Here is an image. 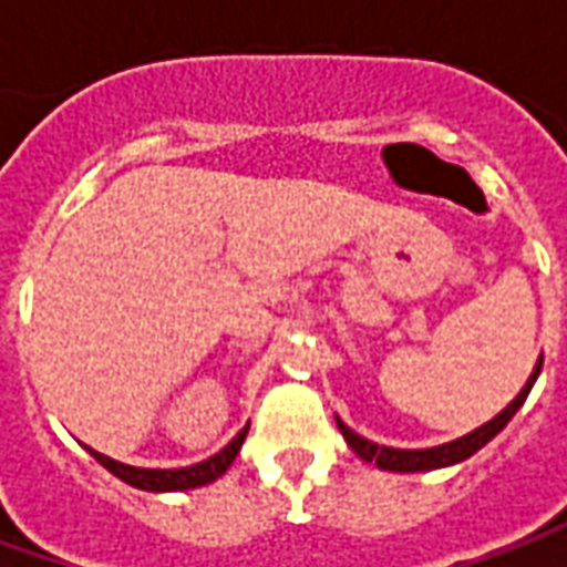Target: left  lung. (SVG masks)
<instances>
[{
    "label": "left lung",
    "mask_w": 567,
    "mask_h": 567,
    "mask_svg": "<svg viewBox=\"0 0 567 567\" xmlns=\"http://www.w3.org/2000/svg\"><path fill=\"white\" fill-rule=\"evenodd\" d=\"M540 364H544V358H537L535 370H532V377H528V382L523 385V392L516 394L511 404L501 410L498 416L488 419L486 425L474 427V431H471V434H464V437L443 443V446H431V450H394V446H380V443H373V440L361 437V434H355L352 427H346L340 419H337V427L343 431L346 443L352 446L355 455H361L364 462H377V467H382V471L416 474V471H437V467H450V464H458L464 462V458H471L476 450H483L488 440L495 437L501 427L516 416V410L525 404V398H528L532 385H535L537 373H540Z\"/></svg>",
    "instance_id": "1"
}]
</instances>
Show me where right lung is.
<instances>
[{"label": "right lung", "mask_w": 567, "mask_h": 567, "mask_svg": "<svg viewBox=\"0 0 567 567\" xmlns=\"http://www.w3.org/2000/svg\"><path fill=\"white\" fill-rule=\"evenodd\" d=\"M248 427H243L221 452H215L212 458L199 464H190V467H169V471H157V467H133V464L115 462L109 458L103 452L91 450V455L96 462L103 464L105 471H112L117 480H124L130 486L145 488V492H185V488H197L206 486V483H215L218 476L234 464V458L239 455V446L246 440Z\"/></svg>", "instance_id": "obj_1"}]
</instances>
